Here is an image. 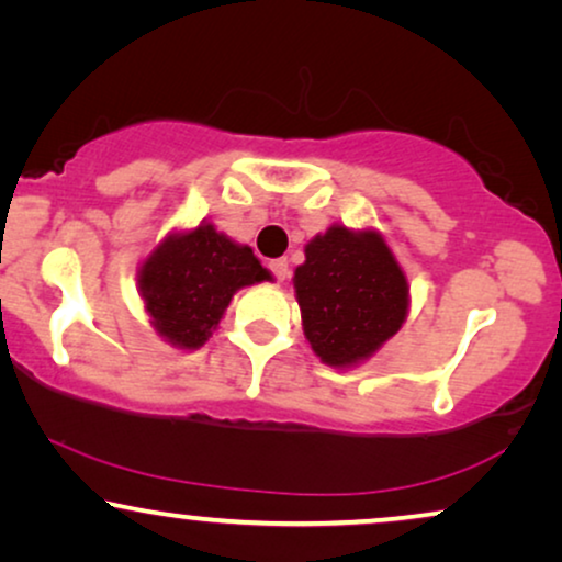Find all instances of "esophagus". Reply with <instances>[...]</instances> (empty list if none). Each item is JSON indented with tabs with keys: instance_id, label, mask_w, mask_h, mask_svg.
<instances>
[{
	"instance_id": "esophagus-1",
	"label": "esophagus",
	"mask_w": 562,
	"mask_h": 562,
	"mask_svg": "<svg viewBox=\"0 0 562 562\" xmlns=\"http://www.w3.org/2000/svg\"><path fill=\"white\" fill-rule=\"evenodd\" d=\"M268 268H271L273 279L276 281H286L289 279V260L286 258H276L268 263Z\"/></svg>"
}]
</instances>
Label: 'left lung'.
Masks as SVG:
<instances>
[{
  "mask_svg": "<svg viewBox=\"0 0 562 562\" xmlns=\"http://www.w3.org/2000/svg\"><path fill=\"white\" fill-rule=\"evenodd\" d=\"M294 289L304 335L327 366H352L398 333L409 306L406 276L373 229L329 227L306 245Z\"/></svg>",
  "mask_w": 562,
  "mask_h": 562,
  "instance_id": "8db88e82",
  "label": "left lung"
}]
</instances>
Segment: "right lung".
<instances>
[{
	"mask_svg": "<svg viewBox=\"0 0 562 562\" xmlns=\"http://www.w3.org/2000/svg\"><path fill=\"white\" fill-rule=\"evenodd\" d=\"M271 279L248 245L212 225L171 235L140 268V294L153 327L171 345L194 350L210 340L237 289Z\"/></svg>",
	"mask_w": 562,
	"mask_h": 562,
	"instance_id": "obj_1",
	"label": "right lung"
}]
</instances>
